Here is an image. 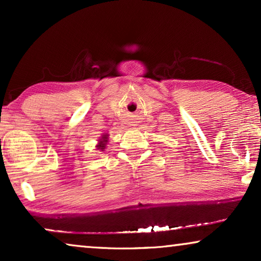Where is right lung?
Listing matches in <instances>:
<instances>
[{"mask_svg":"<svg viewBox=\"0 0 261 261\" xmlns=\"http://www.w3.org/2000/svg\"><path fill=\"white\" fill-rule=\"evenodd\" d=\"M107 137H108V135H103L101 141H99V144L97 145V147L99 149H105V146L107 144V141H108V138H107Z\"/></svg>","mask_w":261,"mask_h":261,"instance_id":"right-lung-1","label":"right lung"}]
</instances>
